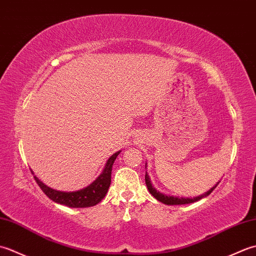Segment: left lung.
<instances>
[{
    "label": "left lung",
    "mask_w": 256,
    "mask_h": 256,
    "mask_svg": "<svg viewBox=\"0 0 256 256\" xmlns=\"http://www.w3.org/2000/svg\"><path fill=\"white\" fill-rule=\"evenodd\" d=\"M145 168H146V165H145ZM145 182H146V186H148V192H150V194L153 196V197L155 199H157L158 201H160V202L165 204H168V206H175V204H192V202H196V201H198L200 199H202L204 197H206V196H209L212 192H214V189L218 186L219 182L216 184V186L212 187L211 189H209L208 192L198 196V197H194V198H188V197H177V196H170V194H166L164 192H160L157 190L154 186L153 184H152L150 182V178L148 176V172H146L145 174Z\"/></svg>",
    "instance_id": "obj_1"
}]
</instances>
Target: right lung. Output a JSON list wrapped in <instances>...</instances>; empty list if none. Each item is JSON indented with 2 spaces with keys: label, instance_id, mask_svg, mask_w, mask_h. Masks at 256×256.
Returning <instances> with one entry per match:
<instances>
[{
  "label": "right lung",
  "instance_id": "add662e5",
  "mask_svg": "<svg viewBox=\"0 0 256 256\" xmlns=\"http://www.w3.org/2000/svg\"><path fill=\"white\" fill-rule=\"evenodd\" d=\"M120 153H121V150L114 153L106 160V164L104 168H103L102 172L96 177L94 182H91L86 188L76 190V192H59V190L48 187L47 184L40 180L36 176H34V178L38 186L46 194L47 197L59 204L67 206H70V208H86V206H96L106 197L108 187L111 184L113 162L116 160Z\"/></svg>",
  "mask_w": 256,
  "mask_h": 256
}]
</instances>
